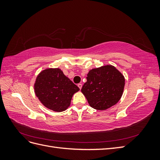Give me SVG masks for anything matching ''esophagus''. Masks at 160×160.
<instances>
[{
    "instance_id": "34e87169",
    "label": "esophagus",
    "mask_w": 160,
    "mask_h": 160,
    "mask_svg": "<svg viewBox=\"0 0 160 160\" xmlns=\"http://www.w3.org/2000/svg\"><path fill=\"white\" fill-rule=\"evenodd\" d=\"M82 86H83V85H82V84H81V83H79V84H78V87H79V88L80 89H81V88H82Z\"/></svg>"
}]
</instances>
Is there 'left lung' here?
<instances>
[{
  "label": "left lung",
  "instance_id": "obj_1",
  "mask_svg": "<svg viewBox=\"0 0 160 160\" xmlns=\"http://www.w3.org/2000/svg\"><path fill=\"white\" fill-rule=\"evenodd\" d=\"M124 86L123 75L114 66L108 65L89 71L81 92L91 108L102 111L118 102Z\"/></svg>",
  "mask_w": 160,
  "mask_h": 160
}]
</instances>
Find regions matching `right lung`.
<instances>
[{
  "instance_id": "1",
  "label": "right lung",
  "mask_w": 160,
  "mask_h": 160,
  "mask_svg": "<svg viewBox=\"0 0 160 160\" xmlns=\"http://www.w3.org/2000/svg\"><path fill=\"white\" fill-rule=\"evenodd\" d=\"M35 93L45 108L61 112L68 108L72 95L79 88L59 68L42 71L34 85Z\"/></svg>"
}]
</instances>
